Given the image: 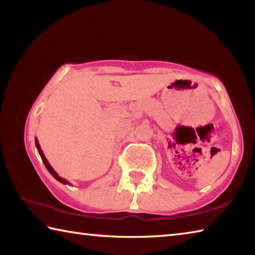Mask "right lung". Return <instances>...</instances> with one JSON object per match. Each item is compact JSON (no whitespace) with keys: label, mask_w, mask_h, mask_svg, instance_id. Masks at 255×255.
<instances>
[{"label":"right lung","mask_w":255,"mask_h":255,"mask_svg":"<svg viewBox=\"0 0 255 255\" xmlns=\"http://www.w3.org/2000/svg\"><path fill=\"white\" fill-rule=\"evenodd\" d=\"M34 143H36V147H37V149H38V152H39V155H40V157H41V159H42V162H44L45 166L47 167V170H48L49 173H50L51 175H53L56 180L59 181L60 183H63V184H71L70 182H68L67 180L63 179V178H60V176L57 174V172H56V171L53 169V167H51V165H50V164H49V162L47 161V158L45 157L44 152H42V149H41L40 145H39V141H38L37 138H36V139H34Z\"/></svg>","instance_id":"obj_1"}]
</instances>
